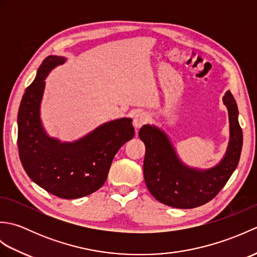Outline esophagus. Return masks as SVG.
Returning <instances> with one entry per match:
<instances>
[{"label": "esophagus", "instance_id": "obj_1", "mask_svg": "<svg viewBox=\"0 0 257 257\" xmlns=\"http://www.w3.org/2000/svg\"><path fill=\"white\" fill-rule=\"evenodd\" d=\"M149 120V114L145 111H139L135 114L134 117V125L136 129H139L141 125L148 122Z\"/></svg>", "mask_w": 257, "mask_h": 257}]
</instances>
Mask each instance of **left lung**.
Wrapping results in <instances>:
<instances>
[{"mask_svg":"<svg viewBox=\"0 0 257 257\" xmlns=\"http://www.w3.org/2000/svg\"><path fill=\"white\" fill-rule=\"evenodd\" d=\"M230 120V141L219 165L205 170L191 168L180 160L168 135L155 124H144L139 138L146 146L144 176L149 192L161 203L193 209L211 201L235 170L243 146L236 101L231 91L223 97Z\"/></svg>","mask_w":257,"mask_h":257,"instance_id":"1","label":"left lung"}]
</instances>
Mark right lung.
I'll use <instances>...</instances> for the list:
<instances>
[{
  "mask_svg": "<svg viewBox=\"0 0 257 257\" xmlns=\"http://www.w3.org/2000/svg\"><path fill=\"white\" fill-rule=\"evenodd\" d=\"M66 62L48 56L22 98L18 114V146L25 172L41 188L62 199H78L94 193L105 183L113 157L135 136L132 118L100 124L73 143L50 137L41 120L45 78Z\"/></svg>",
  "mask_w": 257,
  "mask_h": 257,
  "instance_id": "right-lung-1",
  "label": "right lung"
}]
</instances>
